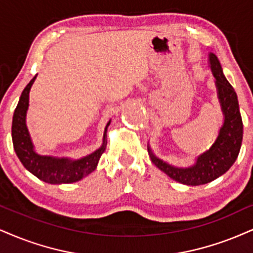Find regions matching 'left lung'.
<instances>
[{"mask_svg": "<svg viewBox=\"0 0 253 253\" xmlns=\"http://www.w3.org/2000/svg\"><path fill=\"white\" fill-rule=\"evenodd\" d=\"M209 63L216 79L217 95L224 115V123L211 148L199 155L192 167L177 168L156 157L148 146L152 163L170 178L185 185H203L222 176L235 163L242 146L243 122L237 93L227 82L217 56L212 52L209 54Z\"/></svg>", "mask_w": 253, "mask_h": 253, "instance_id": "obj_1", "label": "left lung"}]
</instances>
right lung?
<instances>
[{"mask_svg":"<svg viewBox=\"0 0 253 253\" xmlns=\"http://www.w3.org/2000/svg\"><path fill=\"white\" fill-rule=\"evenodd\" d=\"M35 79L36 75L22 91L20 101L12 116L11 137L14 150L23 167L43 182L49 184L75 183L91 173L97 167L99 158L107 146L105 137H107V130L110 121L105 126L101 148L85 157L80 158V160H70L65 157L58 158L37 154L26 124L27 110L29 107V92Z\"/></svg>","mask_w":253,"mask_h":253,"instance_id":"obj_1","label":"right lung"}]
</instances>
